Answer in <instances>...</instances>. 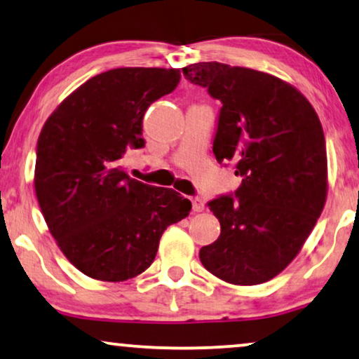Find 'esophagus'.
<instances>
[{"label": "esophagus", "mask_w": 359, "mask_h": 359, "mask_svg": "<svg viewBox=\"0 0 359 359\" xmlns=\"http://www.w3.org/2000/svg\"><path fill=\"white\" fill-rule=\"evenodd\" d=\"M191 206H194V211L195 213H200V211L205 210V203L203 200L198 198V196H195V198H191Z\"/></svg>", "instance_id": "obj_1"}]
</instances>
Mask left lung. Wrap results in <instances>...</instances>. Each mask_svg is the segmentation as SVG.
<instances>
[{"label": "left lung", "mask_w": 359, "mask_h": 359, "mask_svg": "<svg viewBox=\"0 0 359 359\" xmlns=\"http://www.w3.org/2000/svg\"><path fill=\"white\" fill-rule=\"evenodd\" d=\"M218 99L213 153L236 164L234 196L211 200L221 234L201 247L210 273L239 286L281 273L299 254L327 200L324 130L309 100L286 81L218 62L182 68Z\"/></svg>", "instance_id": "left-lung-1"}]
</instances>
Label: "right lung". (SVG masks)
<instances>
[{"mask_svg": "<svg viewBox=\"0 0 359 359\" xmlns=\"http://www.w3.org/2000/svg\"><path fill=\"white\" fill-rule=\"evenodd\" d=\"M177 68H115L73 90L40 131L35 195L63 255L84 275L127 281L153 264L159 239L189 216L172 189L130 179V149L144 146L143 117L172 93Z\"/></svg>", "mask_w": 359, "mask_h": 359, "instance_id": "add662e5", "label": "right lung"}]
</instances>
